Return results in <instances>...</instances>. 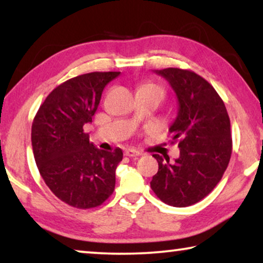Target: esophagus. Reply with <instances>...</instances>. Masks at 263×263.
<instances>
[{"mask_svg": "<svg viewBox=\"0 0 263 263\" xmlns=\"http://www.w3.org/2000/svg\"><path fill=\"white\" fill-rule=\"evenodd\" d=\"M124 154L129 158H138L141 156V152H139V151H136L134 148H129V149H125Z\"/></svg>", "mask_w": 263, "mask_h": 263, "instance_id": "1", "label": "esophagus"}]
</instances>
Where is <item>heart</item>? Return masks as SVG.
Segmentation results:
<instances>
[{
    "label": "heart",
    "instance_id": "b5f03b06",
    "mask_svg": "<svg viewBox=\"0 0 263 263\" xmlns=\"http://www.w3.org/2000/svg\"><path fill=\"white\" fill-rule=\"evenodd\" d=\"M145 86H154V87H158V86L154 85V84H146ZM159 88H160V87H159Z\"/></svg>",
    "mask_w": 263,
    "mask_h": 263
}]
</instances>
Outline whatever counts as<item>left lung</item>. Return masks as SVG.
<instances>
[{
    "mask_svg": "<svg viewBox=\"0 0 263 263\" xmlns=\"http://www.w3.org/2000/svg\"><path fill=\"white\" fill-rule=\"evenodd\" d=\"M157 74L170 82L179 109L170 127L179 157L153 154L159 165L151 188L164 203L188 207L206 197L220 182L232 153L230 117L213 86L188 69L166 68Z\"/></svg>",
    "mask_w": 263,
    "mask_h": 263,
    "instance_id": "8db88e82",
    "label": "left lung"
}]
</instances>
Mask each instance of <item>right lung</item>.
Masks as SVG:
<instances>
[{
  "label": "right lung",
  "mask_w": 263,
  "mask_h": 263,
  "mask_svg": "<svg viewBox=\"0 0 263 263\" xmlns=\"http://www.w3.org/2000/svg\"><path fill=\"white\" fill-rule=\"evenodd\" d=\"M120 71H93L52 89L32 123L34 160L45 184L64 203L88 210L112 195L121 148L107 152L89 142L91 123L103 89Z\"/></svg>",
  "instance_id": "1"
}]
</instances>
